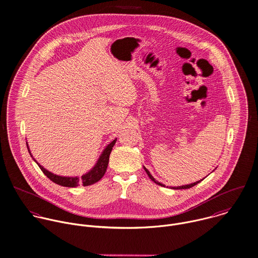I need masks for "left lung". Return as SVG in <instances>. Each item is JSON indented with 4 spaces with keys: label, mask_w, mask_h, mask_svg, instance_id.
<instances>
[{
    "label": "left lung",
    "mask_w": 258,
    "mask_h": 258,
    "mask_svg": "<svg viewBox=\"0 0 258 258\" xmlns=\"http://www.w3.org/2000/svg\"><path fill=\"white\" fill-rule=\"evenodd\" d=\"M145 168V170L147 171V173H148V175H149V177L155 182L156 184H158V185H160V186H164V184H162V183H160V182H158L157 180H155V178H154V176L151 174V172L146 168V167H144ZM203 180V179H202ZM202 180H199V181H197V182H194V183H190V184H186V185H181V186H177V187H172L173 189H186V188H190V187H192V186H195V185H197L198 183H200Z\"/></svg>",
    "instance_id": "8db88e82"
}]
</instances>
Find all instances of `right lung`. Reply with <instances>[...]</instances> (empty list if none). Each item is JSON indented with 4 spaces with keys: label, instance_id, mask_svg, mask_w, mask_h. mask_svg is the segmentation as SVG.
Returning a JSON list of instances; mask_svg holds the SVG:
<instances>
[{
    "label": "right lung",
    "instance_id": "1",
    "mask_svg": "<svg viewBox=\"0 0 258 258\" xmlns=\"http://www.w3.org/2000/svg\"><path fill=\"white\" fill-rule=\"evenodd\" d=\"M116 142V139H114L109 145H107V147L103 150L102 155L100 156V158L98 159L96 165L86 174L82 175V177H72V176H60V175H56L53 174L52 172H50L49 170H47L45 167H43L41 164H39L37 162V160L33 157V155L31 154L30 150H29V146L28 147V151L30 153L31 156L34 158V160L37 162V164L40 166V168L42 169V171L44 172L45 175H47V177H49L52 181L54 183L61 185V186H67V187H76L80 184L84 185V186H88L91 184L96 183L97 181H99L105 173V170L107 168V164H108V159H109V155L111 153V150L114 146Z\"/></svg>",
    "mask_w": 258,
    "mask_h": 258
}]
</instances>
